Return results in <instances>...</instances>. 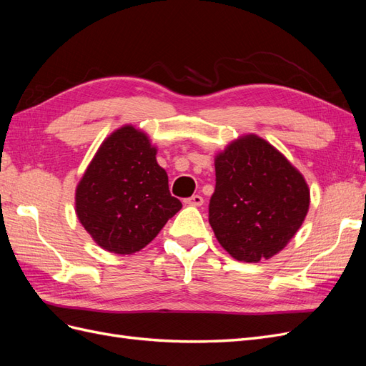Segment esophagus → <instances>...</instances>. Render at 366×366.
<instances>
[{
  "label": "esophagus",
  "mask_w": 366,
  "mask_h": 366,
  "mask_svg": "<svg viewBox=\"0 0 366 366\" xmlns=\"http://www.w3.org/2000/svg\"><path fill=\"white\" fill-rule=\"evenodd\" d=\"M184 203L187 206H197L198 207V206L203 204V197L202 195H192L191 198H186Z\"/></svg>",
  "instance_id": "34e87169"
}]
</instances>
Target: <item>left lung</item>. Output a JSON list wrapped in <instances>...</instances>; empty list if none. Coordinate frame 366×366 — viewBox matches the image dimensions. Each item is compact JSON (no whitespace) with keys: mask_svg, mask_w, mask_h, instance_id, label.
Wrapping results in <instances>:
<instances>
[{"mask_svg":"<svg viewBox=\"0 0 366 366\" xmlns=\"http://www.w3.org/2000/svg\"><path fill=\"white\" fill-rule=\"evenodd\" d=\"M209 223L232 258L259 262L280 253L302 226L310 189L295 166L267 140L241 136L215 156Z\"/></svg>","mask_w":366,"mask_h":366,"instance_id":"left-lung-1","label":"left lung"}]
</instances>
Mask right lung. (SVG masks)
Segmentation results:
<instances>
[{"label":"right lung","mask_w":366,"mask_h":366,"mask_svg":"<svg viewBox=\"0 0 366 366\" xmlns=\"http://www.w3.org/2000/svg\"><path fill=\"white\" fill-rule=\"evenodd\" d=\"M156 156L147 132L124 125L102 142L86 166L76 186V215L104 250H142L182 209Z\"/></svg>","instance_id":"1"}]
</instances>
